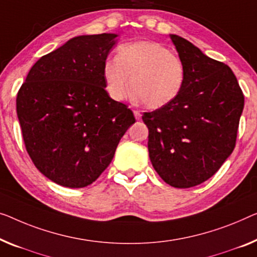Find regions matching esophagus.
<instances>
[{
    "label": "esophagus",
    "mask_w": 257,
    "mask_h": 257,
    "mask_svg": "<svg viewBox=\"0 0 257 257\" xmlns=\"http://www.w3.org/2000/svg\"><path fill=\"white\" fill-rule=\"evenodd\" d=\"M134 115H135L136 120H141V118H142V114H141L140 110H134Z\"/></svg>",
    "instance_id": "1"
}]
</instances>
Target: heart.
<instances>
[{
	"label": "heart",
	"mask_w": 257,
	"mask_h": 257,
	"mask_svg": "<svg viewBox=\"0 0 257 257\" xmlns=\"http://www.w3.org/2000/svg\"><path fill=\"white\" fill-rule=\"evenodd\" d=\"M105 87L109 97L122 101L132 89L135 97L151 109L162 108L178 97L185 83V66L165 46L155 41L121 46L115 61L107 60Z\"/></svg>",
	"instance_id": "obj_1"
}]
</instances>
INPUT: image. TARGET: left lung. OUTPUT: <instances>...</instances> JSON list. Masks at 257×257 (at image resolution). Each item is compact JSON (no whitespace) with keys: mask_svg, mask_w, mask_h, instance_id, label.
Masks as SVG:
<instances>
[{"mask_svg":"<svg viewBox=\"0 0 257 257\" xmlns=\"http://www.w3.org/2000/svg\"><path fill=\"white\" fill-rule=\"evenodd\" d=\"M185 66V83L170 104L143 114L149 157L175 188L210 179L234 150L244 97L231 68L171 34Z\"/></svg>","mask_w":257,"mask_h":257,"instance_id":"8db88e82","label":"left lung"}]
</instances>
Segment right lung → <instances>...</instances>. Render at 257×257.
Instances as JSON below:
<instances>
[{
  "mask_svg": "<svg viewBox=\"0 0 257 257\" xmlns=\"http://www.w3.org/2000/svg\"><path fill=\"white\" fill-rule=\"evenodd\" d=\"M117 34L79 36L33 64L16 106L26 151L46 178L83 188L112 162L135 117L105 90L102 68Z\"/></svg>",
  "mask_w": 257,
  "mask_h": 257,
  "instance_id": "1",
  "label": "right lung"
}]
</instances>
